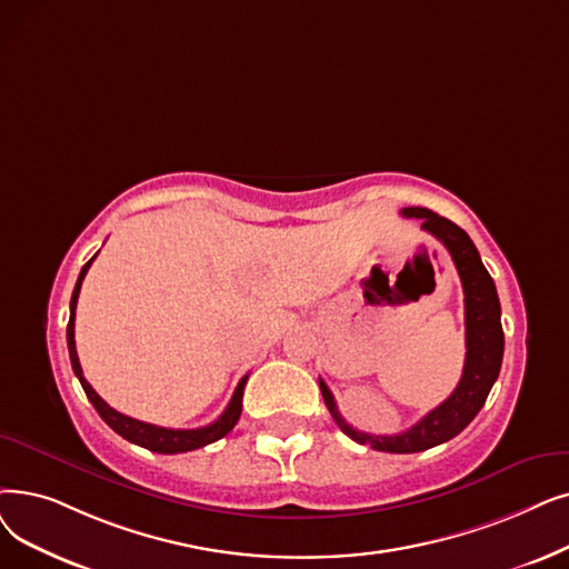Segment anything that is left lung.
I'll list each match as a JSON object with an SVG mask.
<instances>
[{"label":"left lung","instance_id":"8db88e82","mask_svg":"<svg viewBox=\"0 0 569 569\" xmlns=\"http://www.w3.org/2000/svg\"><path fill=\"white\" fill-rule=\"evenodd\" d=\"M402 216L421 218L423 220L421 230L430 232L447 246V251L456 262V269L462 281V292H465L467 356H465L462 377L456 390L439 407L426 413L421 421L400 435H369L351 428L341 418L326 381L318 379L323 400L335 418V423L341 428V432L358 443H369L375 451H386V453L428 451L437 447V443H443L453 439L456 435H460L469 423H472V418L481 411L492 383H496L500 375L502 353H505V332L500 323L498 290L488 274V269L483 267L472 239H469V234L462 228L451 223L449 218H443L430 209L407 207L402 209Z\"/></svg>","mask_w":569,"mask_h":569}]
</instances>
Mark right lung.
I'll list each match as a JSON object with an SVG mask.
<instances>
[{
  "label": "right lung",
  "instance_id": "add662e5",
  "mask_svg": "<svg viewBox=\"0 0 569 569\" xmlns=\"http://www.w3.org/2000/svg\"><path fill=\"white\" fill-rule=\"evenodd\" d=\"M97 258V253L83 264L81 274H79V281L77 286H73V292H71V302H69V323H67V346H69V360H71V369L73 375L79 377L88 400L92 402V407L97 409V413L102 416V421L113 430L118 432L122 439H128L132 443H137V447H143L148 451L153 453H186V451H194V449H202L207 447V443L211 441H218L220 437H226L239 421L241 416V398H243V386L246 381H249V375H246L239 386L234 388V395L230 405L226 407V411L218 416V421H213L211 426H204V428H194V430H171V428H160V426H151V423H143V421H137V418H130L126 413L116 411L113 407H109L100 395H97L92 390V386L86 381L83 377V369H81V362H79V356H77V341H73V318H77V302H79V292H81V283L88 274V269L92 264V260Z\"/></svg>",
  "mask_w": 569,
  "mask_h": 569
}]
</instances>
